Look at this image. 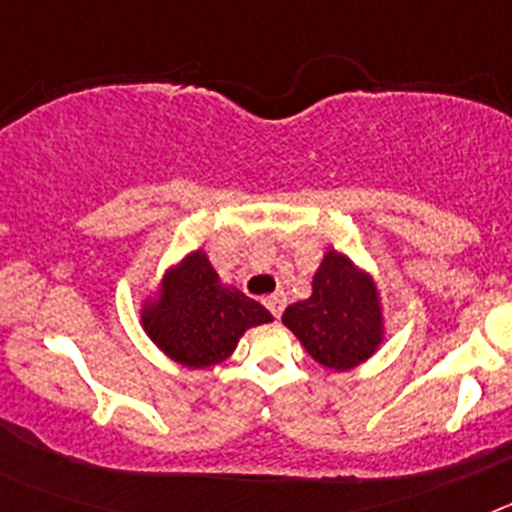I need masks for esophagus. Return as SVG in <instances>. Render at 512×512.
I'll return each mask as SVG.
<instances>
[{"label":"esophagus","mask_w":512,"mask_h":512,"mask_svg":"<svg viewBox=\"0 0 512 512\" xmlns=\"http://www.w3.org/2000/svg\"><path fill=\"white\" fill-rule=\"evenodd\" d=\"M284 305H287V300H284L282 292H274V295L266 297V307H269V312L274 315V318H279V315H282Z\"/></svg>","instance_id":"1"}]
</instances>
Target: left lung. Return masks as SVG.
<instances>
[{"label":"left lung","mask_w":512,"mask_h":512,"mask_svg":"<svg viewBox=\"0 0 512 512\" xmlns=\"http://www.w3.org/2000/svg\"><path fill=\"white\" fill-rule=\"evenodd\" d=\"M312 359L348 372L364 364L384 341V315L372 274L330 248L312 277V295L282 315Z\"/></svg>","instance_id":"obj_1"}]
</instances>
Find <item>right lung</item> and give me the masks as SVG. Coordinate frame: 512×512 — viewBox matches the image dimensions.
<instances>
[{"label": "right lung", "mask_w": 512, "mask_h": 512, "mask_svg": "<svg viewBox=\"0 0 512 512\" xmlns=\"http://www.w3.org/2000/svg\"><path fill=\"white\" fill-rule=\"evenodd\" d=\"M271 320L261 302L220 282L202 248L171 266L140 310L148 338L187 369L223 364L248 328Z\"/></svg>", "instance_id": "add662e5"}]
</instances>
